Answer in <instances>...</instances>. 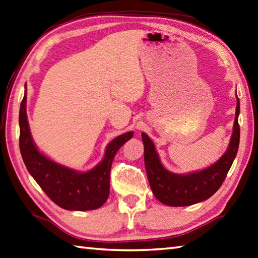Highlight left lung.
Wrapping results in <instances>:
<instances>
[{"mask_svg":"<svg viewBox=\"0 0 258 258\" xmlns=\"http://www.w3.org/2000/svg\"><path fill=\"white\" fill-rule=\"evenodd\" d=\"M237 97V95H236ZM239 99L237 97L234 130L226 152L209 168L188 174H175L160 162L152 140L142 134L145 164L151 190L160 202L169 207H187L205 201L219 190L236 157L239 145Z\"/></svg>","mask_w":258,"mask_h":258,"instance_id":"1","label":"left lung"}]
</instances>
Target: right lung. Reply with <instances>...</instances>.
<instances>
[{
    "label": "right lung",
    "instance_id": "1",
    "mask_svg": "<svg viewBox=\"0 0 258 258\" xmlns=\"http://www.w3.org/2000/svg\"><path fill=\"white\" fill-rule=\"evenodd\" d=\"M20 150L28 172L58 207L70 211H89L100 208L110 190V169L117 151L134 133L114 138L107 146L102 161L87 172H78L45 157L34 145L26 116V87L20 107Z\"/></svg>",
    "mask_w": 258,
    "mask_h": 258
}]
</instances>
